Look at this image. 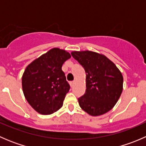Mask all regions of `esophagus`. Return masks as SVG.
<instances>
[{
  "mask_svg": "<svg viewBox=\"0 0 146 146\" xmlns=\"http://www.w3.org/2000/svg\"><path fill=\"white\" fill-rule=\"evenodd\" d=\"M74 83H75V81H70V85L71 88H73V85H74Z\"/></svg>",
  "mask_w": 146,
  "mask_h": 146,
  "instance_id": "obj_1",
  "label": "esophagus"
}]
</instances>
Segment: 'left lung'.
<instances>
[{"label":"left lung","instance_id":"8db88e82","mask_svg":"<svg viewBox=\"0 0 146 146\" xmlns=\"http://www.w3.org/2000/svg\"><path fill=\"white\" fill-rule=\"evenodd\" d=\"M71 55L85 69V93L78 99L82 110L93 117L111 110L123 90V76L116 65L102 54L74 51Z\"/></svg>","mask_w":146,"mask_h":146}]
</instances>
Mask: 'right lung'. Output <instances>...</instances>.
Masks as SVG:
<instances>
[{
	"label": "right lung",
	"mask_w": 146,
	"mask_h": 146,
	"mask_svg": "<svg viewBox=\"0 0 146 146\" xmlns=\"http://www.w3.org/2000/svg\"><path fill=\"white\" fill-rule=\"evenodd\" d=\"M66 50L53 48L30 63L22 77L25 98L41 114L58 111L70 90L63 72V64L70 58Z\"/></svg>",
	"instance_id": "right-lung-1"
}]
</instances>
